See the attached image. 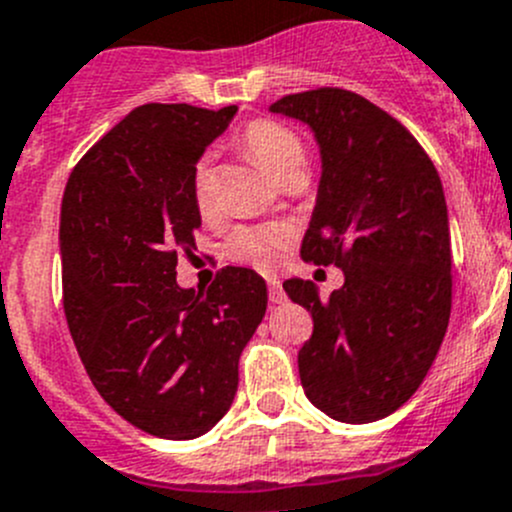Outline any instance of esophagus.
Returning <instances> with one entry per match:
<instances>
[{
	"mask_svg": "<svg viewBox=\"0 0 512 512\" xmlns=\"http://www.w3.org/2000/svg\"><path fill=\"white\" fill-rule=\"evenodd\" d=\"M266 284H269V299H271V304H284L286 294H284V289H281L279 281L269 279V281H266Z\"/></svg>",
	"mask_w": 512,
	"mask_h": 512,
	"instance_id": "obj_1",
	"label": "esophagus"
}]
</instances>
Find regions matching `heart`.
<instances>
[{
	"instance_id": "1",
	"label": "heart",
	"mask_w": 512,
	"mask_h": 512,
	"mask_svg": "<svg viewBox=\"0 0 512 512\" xmlns=\"http://www.w3.org/2000/svg\"><path fill=\"white\" fill-rule=\"evenodd\" d=\"M243 148L276 180L304 170V145L284 125L269 123V120L251 123L243 133ZM193 201L203 216H208L216 203L213 170L208 158H201L193 168ZM281 248H284V233L279 228H238L226 243V253L231 259L251 264L256 269H271L279 261Z\"/></svg>"
}]
</instances>
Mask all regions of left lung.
I'll return each instance as SVG.
<instances>
[{"instance_id":"obj_1","label":"left lung","mask_w":512,"mask_h":512,"mask_svg":"<svg viewBox=\"0 0 512 512\" xmlns=\"http://www.w3.org/2000/svg\"><path fill=\"white\" fill-rule=\"evenodd\" d=\"M269 110L309 125L319 145L321 178L301 259L344 271L329 299L311 281H284L314 319L299 352L301 387L332 420H382L417 392L450 321L440 175L405 125L349 90L286 95Z\"/></svg>"}]
</instances>
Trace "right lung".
I'll return each instance as SVG.
<instances>
[{
  "label": "right lung",
  "instance_id": "obj_1",
  "mask_svg": "<svg viewBox=\"0 0 512 512\" xmlns=\"http://www.w3.org/2000/svg\"><path fill=\"white\" fill-rule=\"evenodd\" d=\"M238 107H135L67 180L62 291L72 342L123 420L163 440L206 435L231 407L238 357L266 314V281L228 266L208 291L175 281L196 248L193 168Z\"/></svg>",
  "mask_w": 512,
  "mask_h": 512
}]
</instances>
